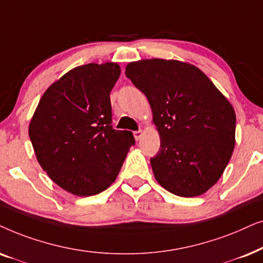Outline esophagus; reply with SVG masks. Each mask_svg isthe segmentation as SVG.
Listing matches in <instances>:
<instances>
[{"mask_svg":"<svg viewBox=\"0 0 263 263\" xmlns=\"http://www.w3.org/2000/svg\"><path fill=\"white\" fill-rule=\"evenodd\" d=\"M134 136H135L136 141H139V139H141L142 136H143V131H142V129H138V131H135V132H134Z\"/></svg>","mask_w":263,"mask_h":263,"instance_id":"34e87169","label":"esophagus"}]
</instances>
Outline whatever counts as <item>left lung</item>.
I'll return each mask as SVG.
<instances>
[{
  "label": "left lung",
  "mask_w": 263,
  "mask_h": 263,
  "mask_svg": "<svg viewBox=\"0 0 263 263\" xmlns=\"http://www.w3.org/2000/svg\"><path fill=\"white\" fill-rule=\"evenodd\" d=\"M125 74L152 107L161 142L150 159L157 183L180 197L204 194L232 156V104L201 69L186 62L141 60L126 66Z\"/></svg>",
  "instance_id": "1"
}]
</instances>
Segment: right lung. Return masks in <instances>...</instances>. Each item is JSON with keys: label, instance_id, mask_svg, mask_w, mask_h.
Returning a JSON list of instances; mask_svg holds the SVG:
<instances>
[{"label": "right lung", "instance_id": "1", "mask_svg": "<svg viewBox=\"0 0 263 263\" xmlns=\"http://www.w3.org/2000/svg\"><path fill=\"white\" fill-rule=\"evenodd\" d=\"M114 62L71 69L43 93L29 126L37 161L50 179L76 196L102 192L117 179L135 137L111 126Z\"/></svg>", "mask_w": 263, "mask_h": 263}]
</instances>
